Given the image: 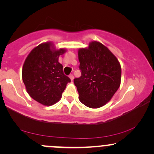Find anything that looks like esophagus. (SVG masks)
I'll return each instance as SVG.
<instances>
[{
	"instance_id": "obj_1",
	"label": "esophagus",
	"mask_w": 154,
	"mask_h": 154,
	"mask_svg": "<svg viewBox=\"0 0 154 154\" xmlns=\"http://www.w3.org/2000/svg\"><path fill=\"white\" fill-rule=\"evenodd\" d=\"M69 78L71 79L72 81L73 80V79H74V75H69Z\"/></svg>"
}]
</instances>
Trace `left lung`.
<instances>
[{
  "instance_id": "left-lung-1",
  "label": "left lung",
  "mask_w": 154,
  "mask_h": 154,
  "mask_svg": "<svg viewBox=\"0 0 154 154\" xmlns=\"http://www.w3.org/2000/svg\"><path fill=\"white\" fill-rule=\"evenodd\" d=\"M81 76L74 79L79 99L86 106H103L117 91L121 66L116 56L102 43L93 41L78 51Z\"/></svg>"
}]
</instances>
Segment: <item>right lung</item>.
<instances>
[{
  "label": "right lung",
  "instance_id": "right-lung-1",
  "mask_svg": "<svg viewBox=\"0 0 154 154\" xmlns=\"http://www.w3.org/2000/svg\"><path fill=\"white\" fill-rule=\"evenodd\" d=\"M51 43L35 48L28 55L22 68V79L26 91L33 99L45 106L57 103L71 79L63 74L59 62L66 50L53 51Z\"/></svg>",
  "mask_w": 154,
  "mask_h": 154
}]
</instances>
